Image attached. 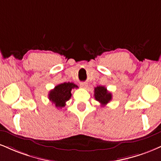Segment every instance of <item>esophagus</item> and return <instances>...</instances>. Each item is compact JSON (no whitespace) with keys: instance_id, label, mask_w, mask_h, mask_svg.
<instances>
[{"instance_id":"obj_1","label":"esophagus","mask_w":161,"mask_h":161,"mask_svg":"<svg viewBox=\"0 0 161 161\" xmlns=\"http://www.w3.org/2000/svg\"><path fill=\"white\" fill-rule=\"evenodd\" d=\"M80 86L82 87V88H86L87 84L86 82H80Z\"/></svg>"}]
</instances>
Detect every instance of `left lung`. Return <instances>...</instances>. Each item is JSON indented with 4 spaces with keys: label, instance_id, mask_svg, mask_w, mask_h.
I'll list each match as a JSON object with an SVG mask.
<instances>
[{
    "label": "left lung",
    "instance_id": "1",
    "mask_svg": "<svg viewBox=\"0 0 161 161\" xmlns=\"http://www.w3.org/2000/svg\"><path fill=\"white\" fill-rule=\"evenodd\" d=\"M94 97L102 106H105L112 100V94L104 86H97L94 88Z\"/></svg>",
    "mask_w": 161,
    "mask_h": 161
}]
</instances>
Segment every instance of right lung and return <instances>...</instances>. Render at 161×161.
Segmentation results:
<instances>
[{"label": "right lung", "instance_id": "1", "mask_svg": "<svg viewBox=\"0 0 161 161\" xmlns=\"http://www.w3.org/2000/svg\"><path fill=\"white\" fill-rule=\"evenodd\" d=\"M76 88H78V86L73 82L61 83L50 91L49 99L52 103L55 104L56 107L61 109L65 106L66 102L69 100L72 96V89Z\"/></svg>", "mask_w": 161, "mask_h": 161}]
</instances>
